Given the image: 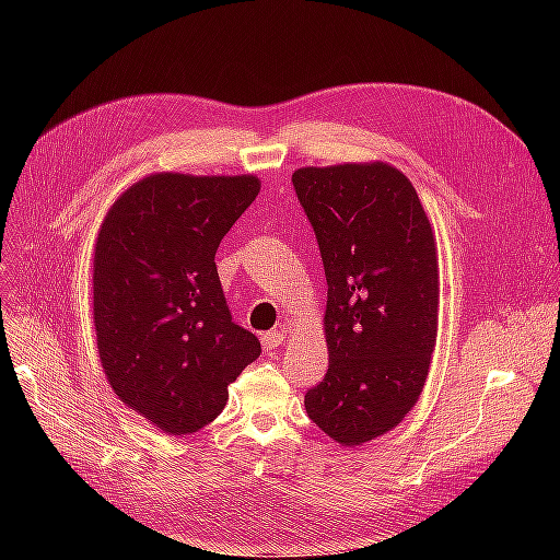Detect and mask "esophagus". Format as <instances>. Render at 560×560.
I'll return each instance as SVG.
<instances>
[{
	"instance_id": "obj_1",
	"label": "esophagus",
	"mask_w": 560,
	"mask_h": 560,
	"mask_svg": "<svg viewBox=\"0 0 560 560\" xmlns=\"http://www.w3.org/2000/svg\"><path fill=\"white\" fill-rule=\"evenodd\" d=\"M282 338H284L282 331H266V334H261V346L266 352H273L280 348Z\"/></svg>"
}]
</instances>
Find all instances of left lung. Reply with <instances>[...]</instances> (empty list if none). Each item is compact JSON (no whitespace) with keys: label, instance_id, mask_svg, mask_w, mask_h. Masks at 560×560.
I'll use <instances>...</instances> for the list:
<instances>
[{"label":"left lung","instance_id":"1","mask_svg":"<svg viewBox=\"0 0 560 560\" xmlns=\"http://www.w3.org/2000/svg\"><path fill=\"white\" fill-rule=\"evenodd\" d=\"M327 276L329 369L306 393L315 425L341 446L395 430L428 381L439 322V259L425 208L383 161L292 175Z\"/></svg>","mask_w":560,"mask_h":560}]
</instances>
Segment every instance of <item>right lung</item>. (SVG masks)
I'll return each instance as SVG.
<instances>
[{
	"label": "right lung",
	"mask_w": 560,
	"mask_h": 560,
	"mask_svg": "<svg viewBox=\"0 0 560 560\" xmlns=\"http://www.w3.org/2000/svg\"><path fill=\"white\" fill-rule=\"evenodd\" d=\"M254 175L154 173L107 210L93 252V325L105 376L165 434L212 422L261 343L231 322L214 254L259 196Z\"/></svg>",
	"instance_id": "add662e5"
}]
</instances>
